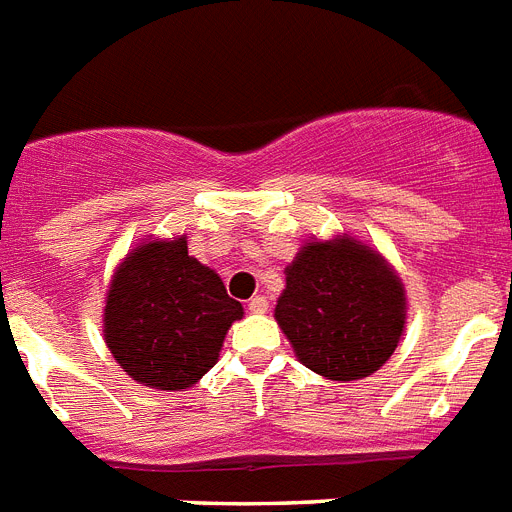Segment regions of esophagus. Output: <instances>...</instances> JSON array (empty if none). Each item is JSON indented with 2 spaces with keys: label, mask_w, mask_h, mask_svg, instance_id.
I'll use <instances>...</instances> for the list:
<instances>
[{
  "label": "esophagus",
  "mask_w": 512,
  "mask_h": 512,
  "mask_svg": "<svg viewBox=\"0 0 512 512\" xmlns=\"http://www.w3.org/2000/svg\"><path fill=\"white\" fill-rule=\"evenodd\" d=\"M248 310H251V313H266V310H269V300H266L264 295H256V298L248 300Z\"/></svg>",
  "instance_id": "34e87169"
}]
</instances>
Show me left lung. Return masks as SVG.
<instances>
[{
	"mask_svg": "<svg viewBox=\"0 0 512 512\" xmlns=\"http://www.w3.org/2000/svg\"><path fill=\"white\" fill-rule=\"evenodd\" d=\"M404 287L357 240L308 243L287 269L277 323L305 368L357 381L393 355L404 331Z\"/></svg>",
	"mask_w": 512,
	"mask_h": 512,
	"instance_id": "1",
	"label": "left lung"
}]
</instances>
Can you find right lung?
Wrapping results in <instances>:
<instances>
[{
	"label": "right lung",
	"instance_id": "right-lung-1",
	"mask_svg": "<svg viewBox=\"0 0 512 512\" xmlns=\"http://www.w3.org/2000/svg\"><path fill=\"white\" fill-rule=\"evenodd\" d=\"M243 305L189 256L186 238L126 256L106 303V342L124 373L157 391L194 386L220 355Z\"/></svg>",
	"mask_w": 512,
	"mask_h": 512
}]
</instances>
